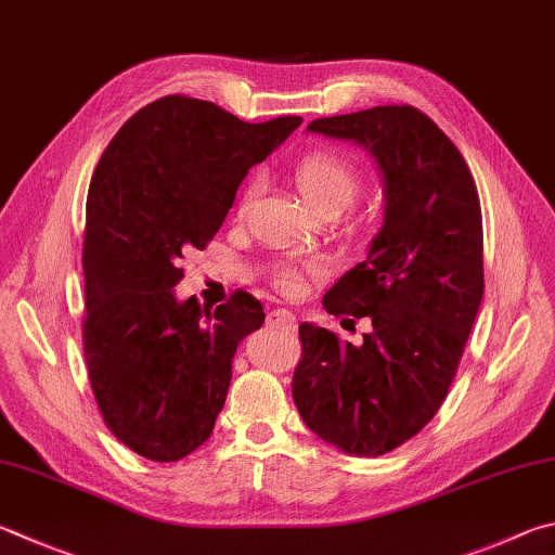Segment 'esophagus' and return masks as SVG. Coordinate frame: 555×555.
<instances>
[{
  "label": "esophagus",
  "mask_w": 555,
  "mask_h": 555,
  "mask_svg": "<svg viewBox=\"0 0 555 555\" xmlns=\"http://www.w3.org/2000/svg\"><path fill=\"white\" fill-rule=\"evenodd\" d=\"M267 325L279 327V330H296V318L294 312H288L284 308H274L267 312Z\"/></svg>",
  "instance_id": "34e87169"
}]
</instances>
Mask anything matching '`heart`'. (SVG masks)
Here are the masks:
<instances>
[{
	"label": "heart",
	"instance_id": "1",
	"mask_svg": "<svg viewBox=\"0 0 555 555\" xmlns=\"http://www.w3.org/2000/svg\"><path fill=\"white\" fill-rule=\"evenodd\" d=\"M296 186L310 206H315L322 214L327 210H337L349 206L354 196L359 194L361 179L354 165L339 153L332 150H312V153L304 155L296 165ZM259 194V179L251 177L243 194H240V214H247L249 206L255 204ZM322 269L320 261H306L304 267H286L279 271V286L286 294H300L306 288V271L318 274Z\"/></svg>",
	"mask_w": 555,
	"mask_h": 555
}]
</instances>
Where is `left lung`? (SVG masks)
Masks as SVG:
<instances>
[{
  "mask_svg": "<svg viewBox=\"0 0 555 555\" xmlns=\"http://www.w3.org/2000/svg\"><path fill=\"white\" fill-rule=\"evenodd\" d=\"M308 130L374 157L383 225L322 298L330 315L369 318L371 332L354 347L304 322L294 402L330 447L374 459L415 437L456 376L482 300L480 201L466 159L417 108L374 106Z\"/></svg>",
  "mask_w": 555,
  "mask_h": 555,
  "instance_id": "8db88e82",
  "label": "left lung"
}]
</instances>
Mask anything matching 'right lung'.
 I'll return each mask as SVG.
<instances>
[{
  "label": "right lung",
  "mask_w": 555,
  "mask_h": 555,
  "mask_svg": "<svg viewBox=\"0 0 555 555\" xmlns=\"http://www.w3.org/2000/svg\"><path fill=\"white\" fill-rule=\"evenodd\" d=\"M300 116L245 124L216 104L163 96L104 150L87 198L85 359L108 429L150 461H179L214 431L235 351L264 308L179 300L181 259L223 225L237 186Z\"/></svg>",
  "instance_id": "right-lung-1"
}]
</instances>
